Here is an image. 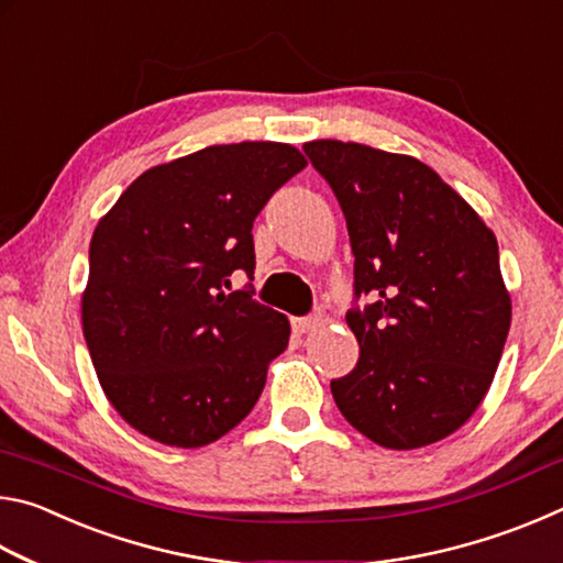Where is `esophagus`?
Returning <instances> with one entry per match:
<instances>
[{"instance_id":"esophagus-1","label":"esophagus","mask_w":563,"mask_h":563,"mask_svg":"<svg viewBox=\"0 0 563 563\" xmlns=\"http://www.w3.org/2000/svg\"><path fill=\"white\" fill-rule=\"evenodd\" d=\"M320 320H322V316H318V312H316V316L292 318V330H295V332H300V335H302V332H310L312 328H318V325H320Z\"/></svg>"}]
</instances>
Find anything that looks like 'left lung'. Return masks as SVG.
Here are the masks:
<instances>
[{
    "label": "left lung",
    "instance_id": "left-lung-1",
    "mask_svg": "<svg viewBox=\"0 0 563 563\" xmlns=\"http://www.w3.org/2000/svg\"><path fill=\"white\" fill-rule=\"evenodd\" d=\"M302 151L335 194L355 255L347 325L360 360L330 383L335 405L387 450L440 442L479 407L509 335L497 238L422 161L342 141Z\"/></svg>",
    "mask_w": 563,
    "mask_h": 563
}]
</instances>
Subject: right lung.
Segmentation results:
<instances>
[{
    "mask_svg": "<svg viewBox=\"0 0 563 563\" xmlns=\"http://www.w3.org/2000/svg\"><path fill=\"white\" fill-rule=\"evenodd\" d=\"M308 166L273 141L208 146L148 168L89 245L84 338L113 409L170 446L221 440L247 417L290 322L253 300V221Z\"/></svg>",
    "mask_w": 563,
    "mask_h": 563,
    "instance_id": "obj_1",
    "label": "right lung"
}]
</instances>
